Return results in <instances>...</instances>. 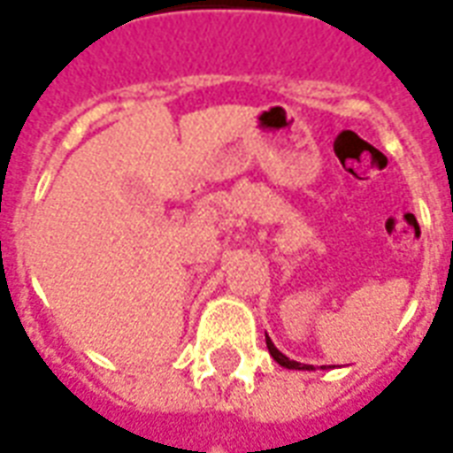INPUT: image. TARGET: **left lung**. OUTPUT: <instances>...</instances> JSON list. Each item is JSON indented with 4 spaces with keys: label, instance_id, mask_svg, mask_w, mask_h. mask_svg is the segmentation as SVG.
<instances>
[{
    "label": "left lung",
    "instance_id": "obj_1",
    "mask_svg": "<svg viewBox=\"0 0 453 453\" xmlns=\"http://www.w3.org/2000/svg\"><path fill=\"white\" fill-rule=\"evenodd\" d=\"M266 349H269V354H272V357H274L276 364H281V366H284V369H296V371H315L313 364H301V361L288 359V357H286V354H281V351L276 349V347H274V342L269 340V337H266ZM320 369H325V366H320Z\"/></svg>",
    "mask_w": 453,
    "mask_h": 453
}]
</instances>
